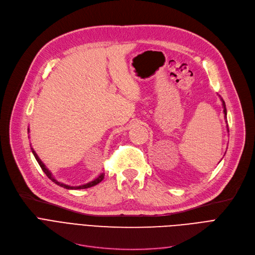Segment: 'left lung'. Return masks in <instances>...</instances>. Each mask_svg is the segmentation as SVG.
Listing matches in <instances>:
<instances>
[{
    "label": "left lung",
    "instance_id": "obj_1",
    "mask_svg": "<svg viewBox=\"0 0 255 255\" xmlns=\"http://www.w3.org/2000/svg\"><path fill=\"white\" fill-rule=\"evenodd\" d=\"M220 99H221V101H222V106H223V113H224V118L226 119V107H225V102L223 101V99L220 97ZM225 122H227V121H225ZM229 127V126H227ZM227 131H229V128H227Z\"/></svg>",
    "mask_w": 255,
    "mask_h": 255
}]
</instances>
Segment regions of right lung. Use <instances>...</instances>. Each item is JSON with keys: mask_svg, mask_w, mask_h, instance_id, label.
Listing matches in <instances>:
<instances>
[{"mask_svg": "<svg viewBox=\"0 0 255 255\" xmlns=\"http://www.w3.org/2000/svg\"><path fill=\"white\" fill-rule=\"evenodd\" d=\"M31 150H32V153L34 154V156H35V158H36V160H37L38 164L40 165V167L42 168V170L44 171L45 175H46L52 182H55L57 185H59V186H61V187H64V188H66V189H87V188H90V187H93V186H95V185L99 184V183L104 179V173L102 172V173H100V175H99L95 180H93V181H91V182H89V183H87V184L80 185V186H69V185H66V184L60 183V182H58L55 178L52 177L51 172L47 169V167L44 165V163L41 161V160H40V158L38 157V155L36 154V152H35L32 148H31Z\"/></svg>", "mask_w": 255, "mask_h": 255, "instance_id": "1", "label": "right lung"}]
</instances>
